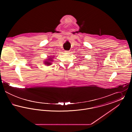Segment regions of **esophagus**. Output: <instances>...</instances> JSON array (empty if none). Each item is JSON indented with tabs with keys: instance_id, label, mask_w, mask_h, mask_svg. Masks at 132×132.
<instances>
[{
	"instance_id": "34e87169",
	"label": "esophagus",
	"mask_w": 132,
	"mask_h": 132,
	"mask_svg": "<svg viewBox=\"0 0 132 132\" xmlns=\"http://www.w3.org/2000/svg\"><path fill=\"white\" fill-rule=\"evenodd\" d=\"M65 52H66V53H69V51H68V50H65Z\"/></svg>"
}]
</instances>
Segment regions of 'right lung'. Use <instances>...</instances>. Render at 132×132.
I'll list each match as a JSON object with an SVG mask.
<instances>
[{
  "mask_svg": "<svg viewBox=\"0 0 132 132\" xmlns=\"http://www.w3.org/2000/svg\"><path fill=\"white\" fill-rule=\"evenodd\" d=\"M52 58H53V57H51V58H48L46 61H44V64H46V65H50L51 64V62H52V59H53Z\"/></svg>",
  "mask_w": 132,
  "mask_h": 132,
  "instance_id": "right-lung-1",
  "label": "right lung"
}]
</instances>
